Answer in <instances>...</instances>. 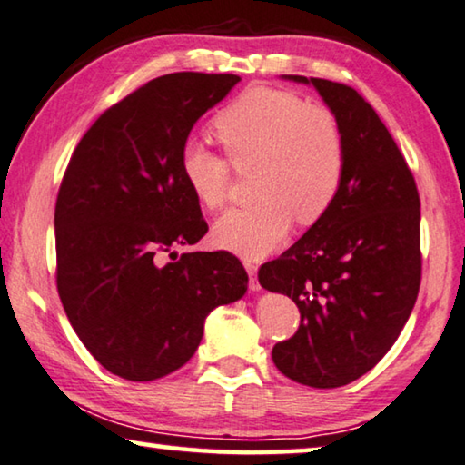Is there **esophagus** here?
Returning a JSON list of instances; mask_svg holds the SVG:
<instances>
[{
  "mask_svg": "<svg viewBox=\"0 0 465 465\" xmlns=\"http://www.w3.org/2000/svg\"><path fill=\"white\" fill-rule=\"evenodd\" d=\"M245 265V270H247V273H249V286H251V291H260V280H257V265L253 263V262H245L242 263Z\"/></svg>",
  "mask_w": 465,
  "mask_h": 465,
  "instance_id": "34e87169",
  "label": "esophagus"
}]
</instances>
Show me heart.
I'll list each match as a JSON object with an SVG mask.
<instances>
[{"label":"heart","mask_w":465,"mask_h":465,"mask_svg":"<svg viewBox=\"0 0 465 465\" xmlns=\"http://www.w3.org/2000/svg\"><path fill=\"white\" fill-rule=\"evenodd\" d=\"M226 158L189 142L179 169L189 193L205 210L231 197L234 171L253 169L257 202L232 210L214 224V242L242 257H263L286 239L294 223L322 220L344 185L346 135L330 106L307 103L288 90L253 86L212 121Z\"/></svg>","instance_id":"heart-1"}]
</instances>
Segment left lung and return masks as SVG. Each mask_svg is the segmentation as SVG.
I'll return each mask as SVG.
<instances>
[{
    "label": "left lung",
    "mask_w": 465,
    "mask_h": 465,
    "mask_svg": "<svg viewBox=\"0 0 465 465\" xmlns=\"http://www.w3.org/2000/svg\"><path fill=\"white\" fill-rule=\"evenodd\" d=\"M288 78L313 84L338 115L346 174L331 210L257 278L301 311L294 336L273 346V364L296 383L333 390L375 367L412 313L422 276L420 197L398 143L352 86Z\"/></svg>",
    "instance_id": "8db88e82"
}]
</instances>
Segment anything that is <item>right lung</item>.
Instances as JSON below:
<instances>
[{"label": "right lung", "mask_w": 465, "mask_h": 465, "mask_svg": "<svg viewBox=\"0 0 465 465\" xmlns=\"http://www.w3.org/2000/svg\"><path fill=\"white\" fill-rule=\"evenodd\" d=\"M239 80L202 72L150 80L94 121L61 179L59 299L88 352L127 381L181 369L210 311L247 291V272L228 251H173L208 232L181 177V150Z\"/></svg>", "instance_id": "obj_1"}]
</instances>
